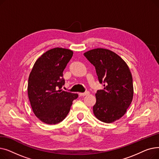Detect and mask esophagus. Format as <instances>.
I'll list each match as a JSON object with an SVG mask.
<instances>
[{
    "mask_svg": "<svg viewBox=\"0 0 159 159\" xmlns=\"http://www.w3.org/2000/svg\"><path fill=\"white\" fill-rule=\"evenodd\" d=\"M89 91H86V92H85V93H80L79 95L80 96H86L87 95H89Z\"/></svg>",
    "mask_w": 159,
    "mask_h": 159,
    "instance_id": "1",
    "label": "esophagus"
}]
</instances>
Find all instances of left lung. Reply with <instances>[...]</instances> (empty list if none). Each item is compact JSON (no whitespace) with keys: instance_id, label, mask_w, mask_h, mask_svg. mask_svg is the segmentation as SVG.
Segmentation results:
<instances>
[{"instance_id":"1","label":"left lung","mask_w":159,"mask_h":159,"mask_svg":"<svg viewBox=\"0 0 159 159\" xmlns=\"http://www.w3.org/2000/svg\"><path fill=\"white\" fill-rule=\"evenodd\" d=\"M95 67L99 82L104 89L95 94L93 110L99 120L111 123L126 113L133 97V79L127 64L113 52L104 48L84 53Z\"/></svg>"}]
</instances>
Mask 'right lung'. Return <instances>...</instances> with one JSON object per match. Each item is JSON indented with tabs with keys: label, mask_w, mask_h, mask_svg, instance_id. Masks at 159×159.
I'll return each mask as SVG.
<instances>
[{
	"label": "right lung",
	"mask_w": 159,
	"mask_h": 159,
	"mask_svg": "<svg viewBox=\"0 0 159 159\" xmlns=\"http://www.w3.org/2000/svg\"><path fill=\"white\" fill-rule=\"evenodd\" d=\"M70 49L55 48L42 55L30 74L28 94L33 113L48 124L62 121L78 94L61 89L63 71L73 56Z\"/></svg>",
	"instance_id": "obj_1"
}]
</instances>
